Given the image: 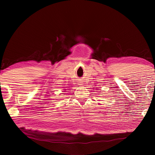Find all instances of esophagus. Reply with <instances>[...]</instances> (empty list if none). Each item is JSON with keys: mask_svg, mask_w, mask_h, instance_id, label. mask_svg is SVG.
I'll list each match as a JSON object with an SVG mask.
<instances>
[{"mask_svg": "<svg viewBox=\"0 0 155 155\" xmlns=\"http://www.w3.org/2000/svg\"><path fill=\"white\" fill-rule=\"evenodd\" d=\"M83 83H82L81 82H79V83H78V84H79L80 86H82V85H83Z\"/></svg>", "mask_w": 155, "mask_h": 155, "instance_id": "34e87169", "label": "esophagus"}]
</instances>
